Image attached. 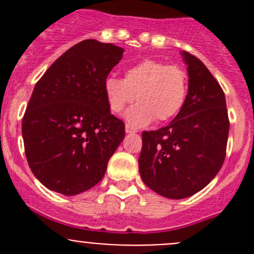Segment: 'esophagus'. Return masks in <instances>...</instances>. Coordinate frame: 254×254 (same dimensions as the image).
Segmentation results:
<instances>
[{
    "label": "esophagus",
    "instance_id": "obj_1",
    "mask_svg": "<svg viewBox=\"0 0 254 254\" xmlns=\"http://www.w3.org/2000/svg\"><path fill=\"white\" fill-rule=\"evenodd\" d=\"M125 131H127V134H132V132H136V130H135L134 127H131V125L127 124V127H125Z\"/></svg>",
    "mask_w": 254,
    "mask_h": 254
}]
</instances>
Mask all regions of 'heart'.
<instances>
[{"label": "heart", "mask_w": 254, "mask_h": 254, "mask_svg": "<svg viewBox=\"0 0 254 254\" xmlns=\"http://www.w3.org/2000/svg\"><path fill=\"white\" fill-rule=\"evenodd\" d=\"M104 94L113 113H122L125 107L139 102L127 112L132 127H143L152 120L167 122L178 114L188 94V75L175 64L145 59L129 66L124 78L109 76L104 81Z\"/></svg>", "instance_id": "1"}]
</instances>
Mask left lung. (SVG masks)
<instances>
[{"mask_svg": "<svg viewBox=\"0 0 254 254\" xmlns=\"http://www.w3.org/2000/svg\"><path fill=\"white\" fill-rule=\"evenodd\" d=\"M188 65L186 102L172 122L142 132L139 171L160 195L183 199L212 181L226 157L230 120L221 86L196 56L183 51Z\"/></svg>", "mask_w": 254, "mask_h": 254, "instance_id": "1", "label": "left lung"}]
</instances>
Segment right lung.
I'll return each instance as SVG.
<instances>
[{
  "label": "right lung",
  "instance_id": "add662e5",
  "mask_svg": "<svg viewBox=\"0 0 254 254\" xmlns=\"http://www.w3.org/2000/svg\"><path fill=\"white\" fill-rule=\"evenodd\" d=\"M123 49L86 39L64 53L37 82L22 120L30 170L48 189L76 195L96 186L125 136L104 81Z\"/></svg>",
  "mask_w": 254,
  "mask_h": 254
}]
</instances>
